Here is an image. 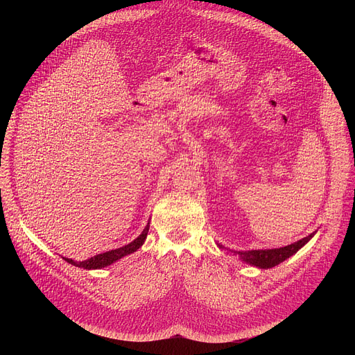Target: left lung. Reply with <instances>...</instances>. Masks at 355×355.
Instances as JSON below:
<instances>
[{
    "label": "left lung",
    "instance_id": "obj_1",
    "mask_svg": "<svg viewBox=\"0 0 355 355\" xmlns=\"http://www.w3.org/2000/svg\"><path fill=\"white\" fill-rule=\"evenodd\" d=\"M316 234V232L311 233L309 236L303 237L292 244H288L285 247H279V248H264V250H245V251H236V250H230L223 247L222 244L218 243L219 248H225L233 254L239 256V259L252 267H257L261 270H268L272 268L278 264H281L282 261H285L286 259H289L291 256H293L296 251H299L303 245H305L313 236Z\"/></svg>",
    "mask_w": 355,
    "mask_h": 355
}]
</instances>
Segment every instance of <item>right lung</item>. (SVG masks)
Instances as JSON below:
<instances>
[{
	"label": "right lung",
	"mask_w": 355,
	"mask_h": 355,
	"mask_svg": "<svg viewBox=\"0 0 355 355\" xmlns=\"http://www.w3.org/2000/svg\"><path fill=\"white\" fill-rule=\"evenodd\" d=\"M148 229H150V222L146 225V227L143 229V232L129 244L123 245V247H119V248H115V250H111V251H105V252H101V254H96L88 260H84V261H74L71 259H66L63 257L69 264L71 266H76L78 268H84V270H99V268H104V267H108L111 264H114L115 261L121 260L122 257L128 256V254H132V252H135L136 250H139L146 237H147V233H148Z\"/></svg>",
	"instance_id": "obj_1"
}]
</instances>
